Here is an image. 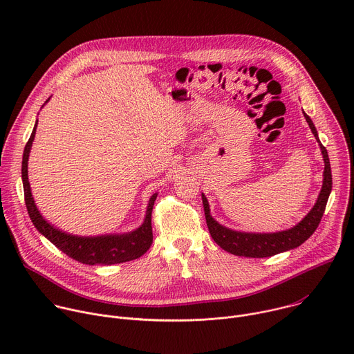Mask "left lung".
Masks as SVG:
<instances>
[{
	"instance_id": "8db88e82",
	"label": "left lung",
	"mask_w": 354,
	"mask_h": 354,
	"mask_svg": "<svg viewBox=\"0 0 354 354\" xmlns=\"http://www.w3.org/2000/svg\"><path fill=\"white\" fill-rule=\"evenodd\" d=\"M304 118H306L313 134L315 136L317 141L319 142L321 153H322L324 162H325V169H324L322 189H321V193L318 196L315 206L297 225H294L292 228L286 230V231L270 232V234L234 231V230H230V228L218 224L212 217L209 201L205 194H201L206 223H207L210 235L216 241L217 245H220L224 250L230 252V254L236 255V257H245V258H269V257L280 254V252L294 249V248L299 246L301 243H304L318 228L321 218L324 216L326 203H328L330 190H332V172H330L328 151L321 144L318 131H317L311 118L307 113H304Z\"/></svg>"
}]
</instances>
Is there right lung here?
I'll return each mask as SVG.
<instances>
[{
	"instance_id": "right-lung-1",
	"label": "right lung",
	"mask_w": 354,
	"mask_h": 354,
	"mask_svg": "<svg viewBox=\"0 0 354 354\" xmlns=\"http://www.w3.org/2000/svg\"><path fill=\"white\" fill-rule=\"evenodd\" d=\"M48 100V99H47ZM46 100V102H47ZM36 124L28 140L24 158H22V182H24V193L25 203L28 209V214L36 227V230L44 235L50 242L56 245L64 254L81 263L85 265H116L129 261H134L144 255L153 243V227H151V213H153L154 201L157 198V193L151 196L144 223L134 231L126 234H109L99 236H78L71 235L64 231H60L55 225L47 223L40 212L37 210L35 200L32 197L30 185L28 179V160L32 148V142L36 134Z\"/></svg>"
}]
</instances>
